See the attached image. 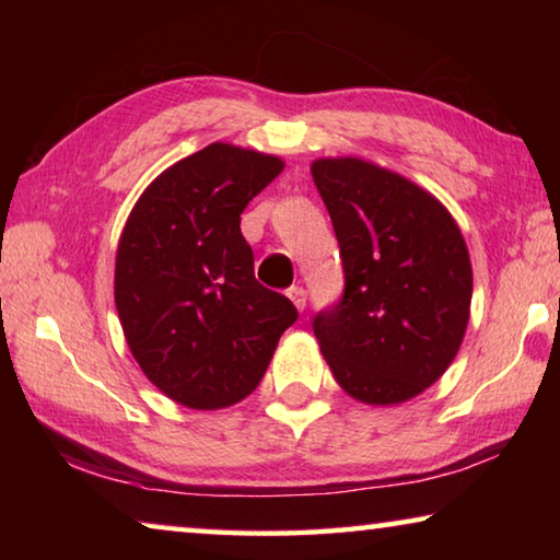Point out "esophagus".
I'll return each mask as SVG.
<instances>
[{
  "label": "esophagus",
  "mask_w": 560,
  "mask_h": 560,
  "mask_svg": "<svg viewBox=\"0 0 560 560\" xmlns=\"http://www.w3.org/2000/svg\"><path fill=\"white\" fill-rule=\"evenodd\" d=\"M287 296L291 299V303H293V306H296L299 311L306 308V291H303V287H291V289L287 291Z\"/></svg>",
  "instance_id": "34e87169"
}]
</instances>
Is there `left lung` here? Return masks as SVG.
Instances as JSON below:
<instances>
[{"label": "left lung", "instance_id": "left-lung-1", "mask_svg": "<svg viewBox=\"0 0 560 560\" xmlns=\"http://www.w3.org/2000/svg\"><path fill=\"white\" fill-rule=\"evenodd\" d=\"M311 175L346 271L338 306L314 318L336 383L365 405H400L457 358L471 306V261L447 207L363 158H318Z\"/></svg>", "mask_w": 560, "mask_h": 560}]
</instances>
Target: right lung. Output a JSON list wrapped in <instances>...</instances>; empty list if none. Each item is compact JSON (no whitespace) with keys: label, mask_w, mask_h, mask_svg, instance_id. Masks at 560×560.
Wrapping results in <instances>:
<instances>
[{"label":"right lung","mask_w":560,"mask_h":560,"mask_svg":"<svg viewBox=\"0 0 560 560\" xmlns=\"http://www.w3.org/2000/svg\"><path fill=\"white\" fill-rule=\"evenodd\" d=\"M283 160L212 143L160 173L138 197L116 252L122 336L140 371L189 410H222L257 390L299 318L254 279L244 207Z\"/></svg>","instance_id":"add662e5"}]
</instances>
